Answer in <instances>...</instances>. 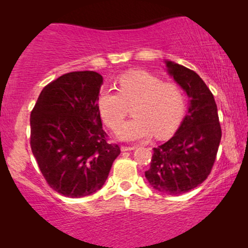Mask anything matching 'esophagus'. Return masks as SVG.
I'll return each instance as SVG.
<instances>
[{
  "label": "esophagus",
  "instance_id": "34e87169",
  "mask_svg": "<svg viewBox=\"0 0 248 248\" xmlns=\"http://www.w3.org/2000/svg\"><path fill=\"white\" fill-rule=\"evenodd\" d=\"M135 147H126V145H122L121 147V150L122 151H131V150H134Z\"/></svg>",
  "mask_w": 248,
  "mask_h": 248
}]
</instances>
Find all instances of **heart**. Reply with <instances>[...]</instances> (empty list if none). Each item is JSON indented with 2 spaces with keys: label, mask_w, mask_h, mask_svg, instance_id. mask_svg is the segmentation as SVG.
Returning a JSON list of instances; mask_svg holds the SVG:
<instances>
[{
  "label": "heart",
  "mask_w": 248,
  "mask_h": 248,
  "mask_svg": "<svg viewBox=\"0 0 248 248\" xmlns=\"http://www.w3.org/2000/svg\"><path fill=\"white\" fill-rule=\"evenodd\" d=\"M117 91L101 90L97 107L101 120L110 130L118 131L133 106L135 118L117 135L123 141H144L155 133L164 138L176 130L186 109V97L181 86L145 71H135L117 80Z\"/></svg>",
  "instance_id": "b5f03b06"
}]
</instances>
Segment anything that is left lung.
I'll return each instance as SVG.
<instances>
[{"label": "left lung", "mask_w": 248, "mask_h": 248, "mask_svg": "<svg viewBox=\"0 0 248 248\" xmlns=\"http://www.w3.org/2000/svg\"><path fill=\"white\" fill-rule=\"evenodd\" d=\"M166 66L187 93L188 111L174 137L154 148L150 168L144 174L155 191L181 195L208 178L221 140V126L213 94L199 74L170 61Z\"/></svg>", "instance_id": "8db88e82"}]
</instances>
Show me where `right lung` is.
<instances>
[{
  "label": "right lung",
  "mask_w": 248,
  "mask_h": 248,
  "mask_svg": "<svg viewBox=\"0 0 248 248\" xmlns=\"http://www.w3.org/2000/svg\"><path fill=\"white\" fill-rule=\"evenodd\" d=\"M103 77L63 74L40 93L30 115V147L47 184L67 198L103 187L121 154L103 130L97 100Z\"/></svg>",
  "instance_id": "add662e5"
}]
</instances>
